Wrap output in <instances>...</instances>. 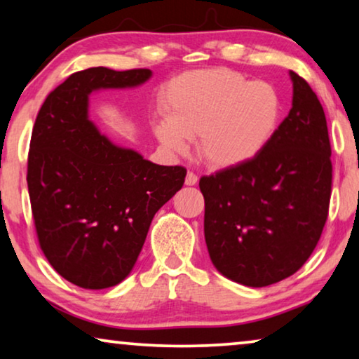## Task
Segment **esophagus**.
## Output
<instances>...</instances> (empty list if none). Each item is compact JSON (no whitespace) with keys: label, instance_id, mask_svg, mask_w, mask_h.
<instances>
[{"label":"esophagus","instance_id":"34e87169","mask_svg":"<svg viewBox=\"0 0 359 359\" xmlns=\"http://www.w3.org/2000/svg\"><path fill=\"white\" fill-rule=\"evenodd\" d=\"M184 184L186 186H196L197 184V175L192 173V172H187L186 180H184Z\"/></svg>","mask_w":359,"mask_h":359}]
</instances>
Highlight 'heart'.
<instances>
[{
    "instance_id": "obj_1",
    "label": "heart",
    "mask_w": 359,
    "mask_h": 359,
    "mask_svg": "<svg viewBox=\"0 0 359 359\" xmlns=\"http://www.w3.org/2000/svg\"><path fill=\"white\" fill-rule=\"evenodd\" d=\"M165 120L154 133L168 152H187L197 137V152L213 168H233L260 154L278 130L283 101L266 81H249L239 72L218 67L194 70L165 88Z\"/></svg>"
}]
</instances>
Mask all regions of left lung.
<instances>
[{"label":"left lung","instance_id":"8db88e82","mask_svg":"<svg viewBox=\"0 0 359 359\" xmlns=\"http://www.w3.org/2000/svg\"><path fill=\"white\" fill-rule=\"evenodd\" d=\"M292 109L250 162L202 176L203 233L213 266L264 287L299 271L326 224L332 163L324 109L289 72Z\"/></svg>","mask_w":359,"mask_h":359}]
</instances>
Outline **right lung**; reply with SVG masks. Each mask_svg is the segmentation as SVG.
I'll return each instance as SVG.
<instances>
[{
  "mask_svg": "<svg viewBox=\"0 0 359 359\" xmlns=\"http://www.w3.org/2000/svg\"><path fill=\"white\" fill-rule=\"evenodd\" d=\"M152 70L93 67L46 97L33 126L27 184L41 250L79 287H112L135 268L158 208L184 184L183 167L146 161L90 120V96L137 88Z\"/></svg>",
  "mask_w": 359,
  "mask_h": 359,
  "instance_id": "1",
  "label": "right lung"
}]
</instances>
